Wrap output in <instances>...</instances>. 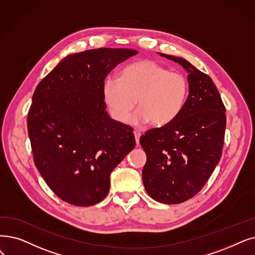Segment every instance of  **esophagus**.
Returning <instances> with one entry per match:
<instances>
[{"mask_svg":"<svg viewBox=\"0 0 255 255\" xmlns=\"http://www.w3.org/2000/svg\"><path fill=\"white\" fill-rule=\"evenodd\" d=\"M134 136H135V140H136V143L138 145V142H139V137L141 136V133H140V131H138V130H134Z\"/></svg>","mask_w":255,"mask_h":255,"instance_id":"esophagus-1","label":"esophagus"}]
</instances>
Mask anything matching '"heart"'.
<instances>
[{
  "label": "heart",
  "mask_w": 255,
  "mask_h": 255,
  "mask_svg": "<svg viewBox=\"0 0 255 255\" xmlns=\"http://www.w3.org/2000/svg\"><path fill=\"white\" fill-rule=\"evenodd\" d=\"M104 100L112 116L125 123L135 105L139 108L130 122H151L164 126L179 115L187 95V81L153 60H139L123 70L121 78H108L103 85Z\"/></svg>",
  "instance_id": "obj_1"
}]
</instances>
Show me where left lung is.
I'll return each mask as SVG.
<instances>
[{
	"label": "left lung",
	"mask_w": 255,
	"mask_h": 255,
	"mask_svg": "<svg viewBox=\"0 0 255 255\" xmlns=\"http://www.w3.org/2000/svg\"><path fill=\"white\" fill-rule=\"evenodd\" d=\"M158 54L186 71L189 96L171 123L139 138L147 155L142 182L154 200L178 204L202 189L221 158L225 107L209 76L182 57Z\"/></svg>",
	"instance_id": "obj_1"
}]
</instances>
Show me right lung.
Wrapping results in <instances>:
<instances>
[{"mask_svg": "<svg viewBox=\"0 0 255 255\" xmlns=\"http://www.w3.org/2000/svg\"><path fill=\"white\" fill-rule=\"evenodd\" d=\"M138 52L93 49L64 57L37 85L28 134L43 180L61 200L91 206L107 196L110 174L135 147L130 126L106 112L103 85Z\"/></svg>", "mask_w": 255, "mask_h": 255, "instance_id": "1", "label": "right lung"}]
</instances>
